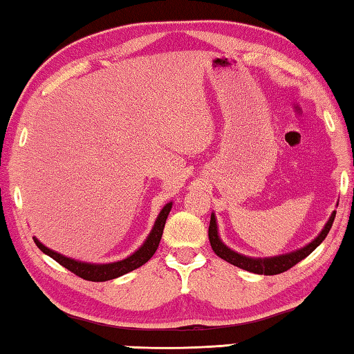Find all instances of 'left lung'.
<instances>
[{"mask_svg": "<svg viewBox=\"0 0 354 354\" xmlns=\"http://www.w3.org/2000/svg\"><path fill=\"white\" fill-rule=\"evenodd\" d=\"M334 217H335V212L331 214V217H329L328 223L325 225V227H323L320 234L317 236L309 245H306V247L299 248L297 251H292V253L281 254V256L248 257V256L236 253V251H232L231 248H227L226 245L220 241L218 231H217V220H215L214 214L211 215V223H209V242H211L214 253L218 257H221L223 261L232 263V266L243 268V270L251 272V273H257V274H278V273L287 272L289 268L295 266V263L303 261L304 257L309 256L323 241H325V237L328 236V232L333 226Z\"/></svg>", "mask_w": 354, "mask_h": 354, "instance_id": "left-lung-1", "label": "left lung"}]
</instances>
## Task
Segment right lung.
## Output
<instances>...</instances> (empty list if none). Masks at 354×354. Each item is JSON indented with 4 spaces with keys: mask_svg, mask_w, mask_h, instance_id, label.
Masks as SVG:
<instances>
[{
    "mask_svg": "<svg viewBox=\"0 0 354 354\" xmlns=\"http://www.w3.org/2000/svg\"><path fill=\"white\" fill-rule=\"evenodd\" d=\"M170 211H171V203L165 205L162 211H160L158 218H156V223L153 226L151 232H149V236L147 237V241L143 242L142 247L137 251H134L131 256H128L127 259L118 261V262L88 263V262L75 261V259H70V257L59 254V253H56V251H53L48 247H45V245L40 241H37L35 237H34V242L39 247V250H41L45 254L53 257V259L61 263L62 267L67 268V270H70L71 273H75L76 277L87 279V281H93V283H103V281H109V279L122 277V274H124V273L133 272V270H136V268H139L140 266H143V263L151 259L153 254L156 253V250H158V247H159L160 237H162V232H164L165 220H167V217H169Z\"/></svg>",
    "mask_w": 354,
    "mask_h": 354,
    "instance_id": "obj_1",
    "label": "right lung"
}]
</instances>
